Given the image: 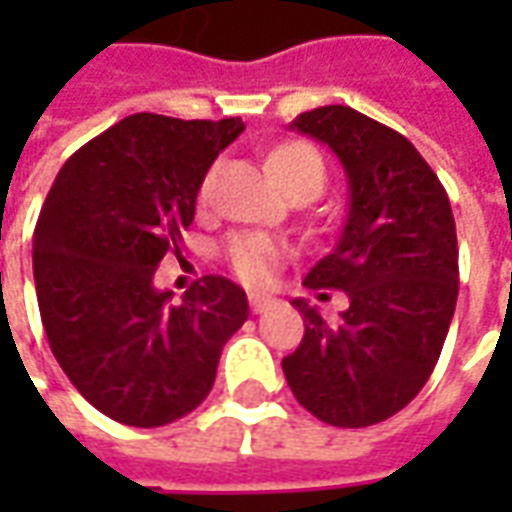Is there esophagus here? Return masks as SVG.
Masks as SVG:
<instances>
[{
  "mask_svg": "<svg viewBox=\"0 0 512 512\" xmlns=\"http://www.w3.org/2000/svg\"><path fill=\"white\" fill-rule=\"evenodd\" d=\"M277 301L271 299V296H260V293H249V310L252 312H266L271 310Z\"/></svg>",
  "mask_w": 512,
  "mask_h": 512,
  "instance_id": "obj_1",
  "label": "esophagus"
}]
</instances>
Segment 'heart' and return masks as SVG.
Masks as SVG:
<instances>
[{
  "mask_svg": "<svg viewBox=\"0 0 512 512\" xmlns=\"http://www.w3.org/2000/svg\"><path fill=\"white\" fill-rule=\"evenodd\" d=\"M271 167L277 172L279 183L288 189V194H299V191L321 194L323 183H326V167H323L321 156L310 145L290 142V145L277 147L271 153ZM216 178H219V167H211L205 172L200 191H197L200 205H211L213 202ZM285 257H288V249L279 244L277 238H271L266 233H255V230L230 235L227 244H224L227 266L246 285H268L279 271V266L285 263Z\"/></svg>",
  "mask_w": 512,
  "mask_h": 512,
  "instance_id": "b5f03b06",
  "label": "heart"
}]
</instances>
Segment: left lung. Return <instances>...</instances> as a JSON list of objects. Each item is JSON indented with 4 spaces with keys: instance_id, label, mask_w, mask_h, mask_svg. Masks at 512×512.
<instances>
[{
    "instance_id": "1",
    "label": "left lung",
    "mask_w": 512,
    "mask_h": 512,
    "mask_svg": "<svg viewBox=\"0 0 512 512\" xmlns=\"http://www.w3.org/2000/svg\"><path fill=\"white\" fill-rule=\"evenodd\" d=\"M290 128L332 147L348 175L340 241L304 279L312 290H343L348 310L326 321L293 301L304 337L282 370L321 422L367 428L419 395L450 332L458 301L450 197L406 136L351 106L312 109Z\"/></svg>"
}]
</instances>
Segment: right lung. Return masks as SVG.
<instances>
[{"label":"right lung","instance_id":"right-lung-1","mask_svg":"<svg viewBox=\"0 0 512 512\" xmlns=\"http://www.w3.org/2000/svg\"><path fill=\"white\" fill-rule=\"evenodd\" d=\"M241 131V117L139 112L79 147L43 202L32 238L40 321L65 376L115 422L161 428L194 411L249 318L244 290L219 274L180 304L153 288L164 255H180L205 172Z\"/></svg>","mask_w":512,"mask_h":512}]
</instances>
